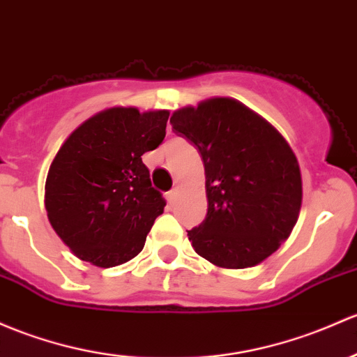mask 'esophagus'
Instances as JSON below:
<instances>
[{
	"label": "esophagus",
	"mask_w": 357,
	"mask_h": 357,
	"mask_svg": "<svg viewBox=\"0 0 357 357\" xmlns=\"http://www.w3.org/2000/svg\"><path fill=\"white\" fill-rule=\"evenodd\" d=\"M178 195H179V190L178 188H172L171 191H169V195H167L169 202H174L176 198H178Z\"/></svg>",
	"instance_id": "obj_1"
}]
</instances>
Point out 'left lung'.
I'll return each mask as SVG.
<instances>
[{
	"label": "left lung",
	"instance_id": "left-lung-1",
	"mask_svg": "<svg viewBox=\"0 0 357 357\" xmlns=\"http://www.w3.org/2000/svg\"><path fill=\"white\" fill-rule=\"evenodd\" d=\"M171 123L205 167L208 210L188 231L193 250L222 268L264 261L289 238L301 210V171L286 138L229 97L178 109Z\"/></svg>",
	"mask_w": 357,
	"mask_h": 357
}]
</instances>
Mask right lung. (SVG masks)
<instances>
[{"mask_svg": "<svg viewBox=\"0 0 357 357\" xmlns=\"http://www.w3.org/2000/svg\"><path fill=\"white\" fill-rule=\"evenodd\" d=\"M169 111L111 107L82 123L51 162L46 204L56 234L80 260L109 268L144 250L166 200L142 155L162 144Z\"/></svg>", "mask_w": 357, "mask_h": 357, "instance_id": "obj_1", "label": "right lung"}]
</instances>
